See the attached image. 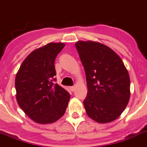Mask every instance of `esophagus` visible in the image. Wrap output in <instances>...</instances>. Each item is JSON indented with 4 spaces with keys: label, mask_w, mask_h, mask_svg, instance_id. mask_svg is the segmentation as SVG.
<instances>
[{
    "label": "esophagus",
    "mask_w": 147,
    "mask_h": 147,
    "mask_svg": "<svg viewBox=\"0 0 147 147\" xmlns=\"http://www.w3.org/2000/svg\"><path fill=\"white\" fill-rule=\"evenodd\" d=\"M69 88H70L71 91H74L75 89V86H71V87H69Z\"/></svg>",
    "instance_id": "1"
}]
</instances>
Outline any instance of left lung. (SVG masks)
<instances>
[{"label":"left lung","mask_w":147,"mask_h":147,"mask_svg":"<svg viewBox=\"0 0 147 147\" xmlns=\"http://www.w3.org/2000/svg\"><path fill=\"white\" fill-rule=\"evenodd\" d=\"M86 72L88 94L83 101L88 116L99 123L114 121L130 99V77L121 58L94 41L75 43Z\"/></svg>","instance_id":"obj_1"}]
</instances>
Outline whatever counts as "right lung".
Wrapping results in <instances>:
<instances>
[{"label": "right lung", "instance_id": "1", "mask_svg": "<svg viewBox=\"0 0 147 147\" xmlns=\"http://www.w3.org/2000/svg\"><path fill=\"white\" fill-rule=\"evenodd\" d=\"M63 42H50L26 57L15 78L18 105L31 120L49 124L64 115L70 95L56 81L54 62L64 47Z\"/></svg>", "mask_w": 147, "mask_h": 147}]
</instances>
